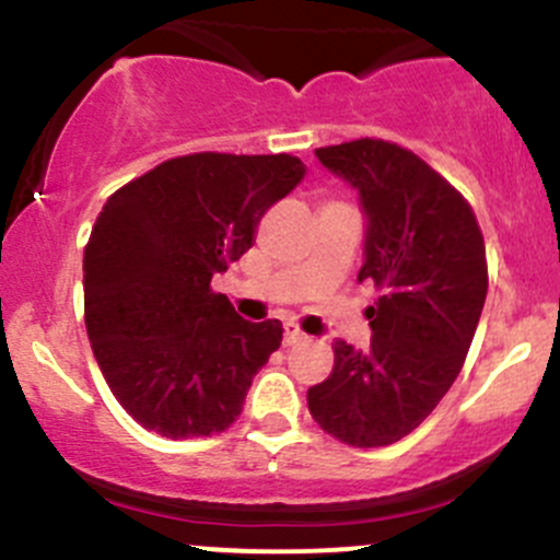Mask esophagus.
I'll return each mask as SVG.
<instances>
[{"instance_id": "esophagus-1", "label": "esophagus", "mask_w": 560, "mask_h": 560, "mask_svg": "<svg viewBox=\"0 0 560 560\" xmlns=\"http://www.w3.org/2000/svg\"><path fill=\"white\" fill-rule=\"evenodd\" d=\"M306 332H301L298 330V325H284V347H295V343H303L306 341Z\"/></svg>"}]
</instances>
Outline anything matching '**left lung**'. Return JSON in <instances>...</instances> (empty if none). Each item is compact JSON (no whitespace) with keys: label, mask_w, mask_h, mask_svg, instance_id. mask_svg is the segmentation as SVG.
<instances>
[{"label":"left lung","mask_w":560,"mask_h":560,"mask_svg":"<svg viewBox=\"0 0 560 560\" xmlns=\"http://www.w3.org/2000/svg\"><path fill=\"white\" fill-rule=\"evenodd\" d=\"M314 154L358 191V281H374L382 298L365 312L371 347L332 343L336 365L308 387V411L352 447H385L415 431L460 374L488 295L485 241L468 202L411 151L363 138Z\"/></svg>","instance_id":"left-lung-1"}]
</instances>
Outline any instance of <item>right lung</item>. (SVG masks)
I'll use <instances>...</instances> for the list:
<instances>
[{
    "label": "right lung",
    "mask_w": 560,
    "mask_h": 560,
    "mask_svg": "<svg viewBox=\"0 0 560 560\" xmlns=\"http://www.w3.org/2000/svg\"><path fill=\"white\" fill-rule=\"evenodd\" d=\"M306 175L298 156L191 154L107 197L83 252L86 330L118 404L165 439L224 431L281 322H248L211 279Z\"/></svg>",
    "instance_id": "add662e5"
}]
</instances>
